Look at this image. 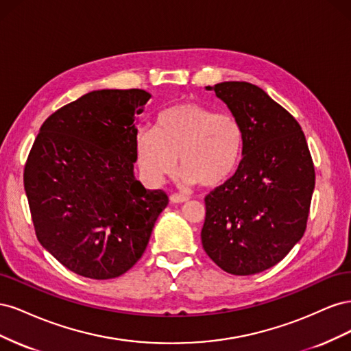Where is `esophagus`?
<instances>
[{"label":"esophagus","mask_w":351,"mask_h":351,"mask_svg":"<svg viewBox=\"0 0 351 351\" xmlns=\"http://www.w3.org/2000/svg\"><path fill=\"white\" fill-rule=\"evenodd\" d=\"M169 200L173 202V204H183V202H187L189 197L184 195H180V193H173L169 196Z\"/></svg>","instance_id":"obj_1"}]
</instances>
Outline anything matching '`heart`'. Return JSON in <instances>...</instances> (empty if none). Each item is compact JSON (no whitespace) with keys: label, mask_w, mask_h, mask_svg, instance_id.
<instances>
[{"label":"heart","mask_w":351,"mask_h":351,"mask_svg":"<svg viewBox=\"0 0 351 351\" xmlns=\"http://www.w3.org/2000/svg\"><path fill=\"white\" fill-rule=\"evenodd\" d=\"M137 164L161 183L177 169L178 156L187 183L217 187L236 171L244 151V132L230 112L199 102H182L156 115L154 130L134 136Z\"/></svg>","instance_id":"obj_1"}]
</instances>
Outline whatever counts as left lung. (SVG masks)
Returning <instances> with one entry per match:
<instances>
[{
    "label": "left lung",
    "instance_id": "8db88e82",
    "mask_svg": "<svg viewBox=\"0 0 351 351\" xmlns=\"http://www.w3.org/2000/svg\"><path fill=\"white\" fill-rule=\"evenodd\" d=\"M212 89L244 132L236 174L205 197L202 246L221 269L253 275L282 261L307 224L315 167L294 117L256 84L222 82Z\"/></svg>",
    "mask_w": 351,
    "mask_h": 351
}]
</instances>
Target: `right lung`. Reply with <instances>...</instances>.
I'll return each instance as SVG.
<instances>
[{"mask_svg":"<svg viewBox=\"0 0 351 351\" xmlns=\"http://www.w3.org/2000/svg\"><path fill=\"white\" fill-rule=\"evenodd\" d=\"M149 98L142 89L83 95L48 117L29 152L23 183L36 237L82 277L129 271L168 205L133 176L134 120Z\"/></svg>","mask_w":351,"mask_h":351,"instance_id":"1","label":"right lung"}]
</instances>
